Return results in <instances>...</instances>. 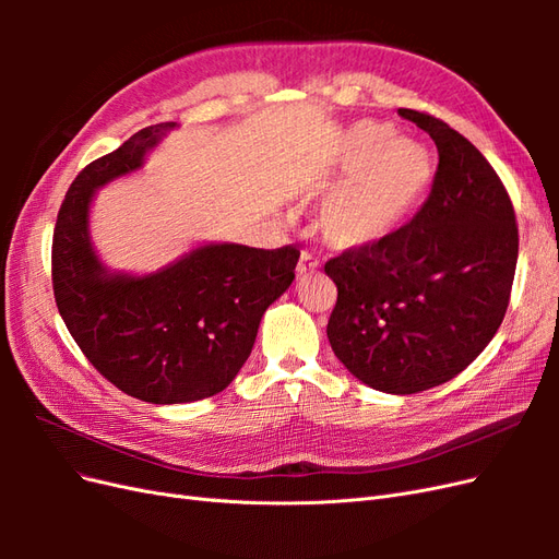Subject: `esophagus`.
<instances>
[{
    "label": "esophagus",
    "instance_id": "obj_1",
    "mask_svg": "<svg viewBox=\"0 0 559 559\" xmlns=\"http://www.w3.org/2000/svg\"><path fill=\"white\" fill-rule=\"evenodd\" d=\"M317 270H319L317 259H312L308 251H302V253H300V261H298V265H296V275H298V277H306V275H310V273H317Z\"/></svg>",
    "mask_w": 559,
    "mask_h": 559
}]
</instances>
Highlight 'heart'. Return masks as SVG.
<instances>
[{"label": "heart", "mask_w": 559, "mask_h": 559, "mask_svg": "<svg viewBox=\"0 0 559 559\" xmlns=\"http://www.w3.org/2000/svg\"><path fill=\"white\" fill-rule=\"evenodd\" d=\"M335 181L345 183L321 205L319 230L335 249H366L408 222L433 181V158L392 126L359 121L345 134Z\"/></svg>", "instance_id": "heart-1"}]
</instances>
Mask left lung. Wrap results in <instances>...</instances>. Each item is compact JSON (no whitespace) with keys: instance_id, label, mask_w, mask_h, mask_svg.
<instances>
[{"instance_id":"left-lung-1","label":"left lung","mask_w":559,"mask_h":559,"mask_svg":"<svg viewBox=\"0 0 559 559\" xmlns=\"http://www.w3.org/2000/svg\"><path fill=\"white\" fill-rule=\"evenodd\" d=\"M438 148L429 200L386 240L324 270L337 286L326 335L349 373L384 394L438 386L501 326L518 263L511 198L480 151L438 118L399 109Z\"/></svg>"}]
</instances>
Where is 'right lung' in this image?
<instances>
[{
	"instance_id": "1",
	"label": "right lung",
	"mask_w": 559,
	"mask_h": 559,
	"mask_svg": "<svg viewBox=\"0 0 559 559\" xmlns=\"http://www.w3.org/2000/svg\"><path fill=\"white\" fill-rule=\"evenodd\" d=\"M177 123L134 132L72 181L53 233V294L88 361L128 396L191 403L214 396L249 359L263 312L289 289L300 251L205 242L154 273L111 270L91 238L103 186L138 173Z\"/></svg>"
}]
</instances>
